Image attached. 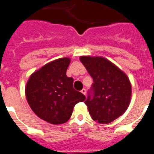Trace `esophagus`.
I'll return each instance as SVG.
<instances>
[{
	"label": "esophagus",
	"instance_id": "1",
	"mask_svg": "<svg viewBox=\"0 0 154 154\" xmlns=\"http://www.w3.org/2000/svg\"><path fill=\"white\" fill-rule=\"evenodd\" d=\"M81 92L82 94H84V95H85V93H86V90H85V89H82L81 90Z\"/></svg>",
	"mask_w": 154,
	"mask_h": 154
}]
</instances>
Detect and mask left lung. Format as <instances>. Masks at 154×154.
Listing matches in <instances>:
<instances>
[{
	"label": "left lung",
	"mask_w": 154,
	"mask_h": 154,
	"mask_svg": "<svg viewBox=\"0 0 154 154\" xmlns=\"http://www.w3.org/2000/svg\"><path fill=\"white\" fill-rule=\"evenodd\" d=\"M93 79L85 104L94 121L109 123L123 115L131 99V84L126 74L103 57L81 56Z\"/></svg>",
	"instance_id": "1"
}]
</instances>
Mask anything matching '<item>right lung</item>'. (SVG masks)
I'll return each mask as SVG.
<instances>
[{
  "mask_svg": "<svg viewBox=\"0 0 154 154\" xmlns=\"http://www.w3.org/2000/svg\"><path fill=\"white\" fill-rule=\"evenodd\" d=\"M70 58H62L46 64L30 76L25 88L30 107L39 118L51 124L70 119L75 105L85 96L73 88V79L66 75Z\"/></svg>",
  "mask_w": 154,
  "mask_h": 154,
  "instance_id": "add662e5",
  "label": "right lung"
}]
</instances>
